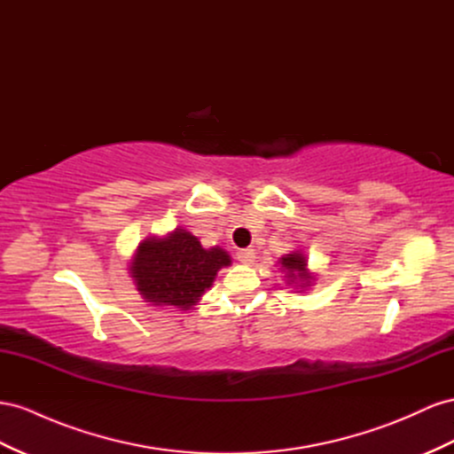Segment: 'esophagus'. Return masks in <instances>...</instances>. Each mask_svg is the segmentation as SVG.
I'll list each match as a JSON object with an SVG mask.
<instances>
[{
	"instance_id": "1",
	"label": "esophagus",
	"mask_w": 454,
	"mask_h": 454,
	"mask_svg": "<svg viewBox=\"0 0 454 454\" xmlns=\"http://www.w3.org/2000/svg\"><path fill=\"white\" fill-rule=\"evenodd\" d=\"M237 260L244 265H250L255 262V252L252 248H244V250H239L237 252Z\"/></svg>"
}]
</instances>
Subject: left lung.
Here are the masks:
<instances>
[{"label": "left lung", "instance_id": "left-lung-1", "mask_svg": "<svg viewBox=\"0 0 454 454\" xmlns=\"http://www.w3.org/2000/svg\"><path fill=\"white\" fill-rule=\"evenodd\" d=\"M278 263L288 277V285H296L300 288L311 285L313 275L308 271V260H305V255L301 252L286 254L280 257Z\"/></svg>", "mask_w": 454, "mask_h": 454}]
</instances>
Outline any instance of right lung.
I'll return each mask as SVG.
<instances>
[{"label": "right lung", "mask_w": 454, "mask_h": 454, "mask_svg": "<svg viewBox=\"0 0 454 454\" xmlns=\"http://www.w3.org/2000/svg\"><path fill=\"white\" fill-rule=\"evenodd\" d=\"M227 265L231 255L225 250H206L189 231L176 229L164 239H145L133 255L129 273L145 301L187 311Z\"/></svg>", "instance_id": "add662e5"}]
</instances>
